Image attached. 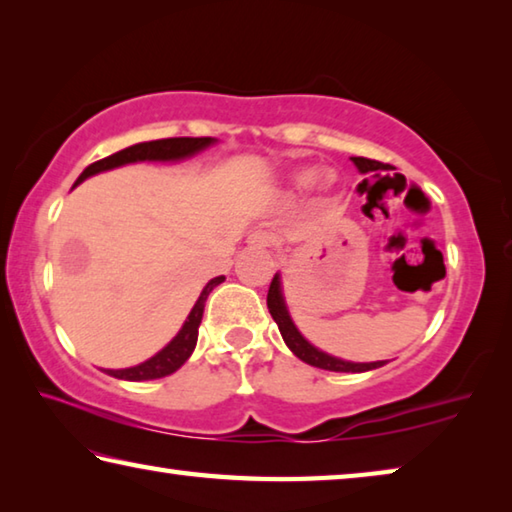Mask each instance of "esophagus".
Listing matches in <instances>:
<instances>
[{
	"mask_svg": "<svg viewBox=\"0 0 512 512\" xmlns=\"http://www.w3.org/2000/svg\"><path fill=\"white\" fill-rule=\"evenodd\" d=\"M248 241L253 246H257V248H271L275 244V237L271 235V232H266V230H257V232H253V235H250Z\"/></svg>",
	"mask_w": 512,
	"mask_h": 512,
	"instance_id": "1",
	"label": "esophagus"
}]
</instances>
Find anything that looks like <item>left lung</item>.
Listing matches in <instances>:
<instances>
[{
    "mask_svg": "<svg viewBox=\"0 0 512 512\" xmlns=\"http://www.w3.org/2000/svg\"><path fill=\"white\" fill-rule=\"evenodd\" d=\"M352 162L357 164L361 173H370V171L384 169V164L377 162V160H370V158H352ZM266 305H268V311H271V316H273V320L277 323V327H280V334H282L284 343L289 345V350L296 354L298 359L309 363V366H316V368H323V370H332V372H366V370L381 368L386 363V361H375V363L341 361V359L329 357V354L316 350L314 345L302 339V334L298 332L296 325L291 323L287 307H284V298H282V291H280V275H275L273 282H271V287H268Z\"/></svg>",
    "mask_w": 512,
    "mask_h": 512,
    "instance_id": "8db88e82",
    "label": "left lung"
}]
</instances>
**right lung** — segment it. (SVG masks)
I'll return each instance as SVG.
<instances>
[{
	"label": "right lung",
	"instance_id": "1",
	"mask_svg": "<svg viewBox=\"0 0 512 512\" xmlns=\"http://www.w3.org/2000/svg\"><path fill=\"white\" fill-rule=\"evenodd\" d=\"M212 142H214L212 137H167V140H153V142L128 146V149H124V151H117V153L108 155V158L92 162L90 167L81 173L79 180H76V185L83 183L88 176H94V173L115 169V167H121V164H128V162L187 158V155L198 153L201 149H205V146H210ZM223 280L225 277L219 275V277H214V280L207 282V287L203 289L201 298L196 300L192 314L187 316L183 329H180L176 339H173L167 348L160 350L149 361L140 363V366L124 368V370H106L108 375L117 377V379H126V381H149V379H160V377L171 375V372H176L196 348L198 325H201V320H203V309H205L207 296H210V291L216 287V284H221Z\"/></svg>",
	"mask_w": 512,
	"mask_h": 512
}]
</instances>
